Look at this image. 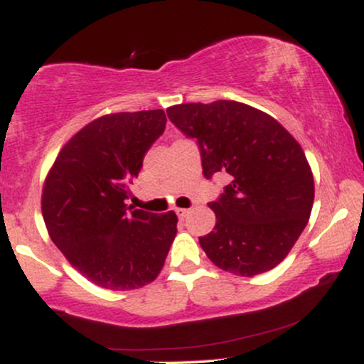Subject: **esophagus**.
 Wrapping results in <instances>:
<instances>
[{
  "label": "esophagus",
  "mask_w": 364,
  "mask_h": 364,
  "mask_svg": "<svg viewBox=\"0 0 364 364\" xmlns=\"http://www.w3.org/2000/svg\"><path fill=\"white\" fill-rule=\"evenodd\" d=\"M176 214L179 219H183V217H186L188 214H190V210H188V208H176Z\"/></svg>",
  "instance_id": "obj_1"
}]
</instances>
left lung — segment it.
<instances>
[{
	"mask_svg": "<svg viewBox=\"0 0 364 364\" xmlns=\"http://www.w3.org/2000/svg\"><path fill=\"white\" fill-rule=\"evenodd\" d=\"M168 116L198 140L205 178L231 176L220 198L208 203L215 228L198 237L203 252L241 277L272 270L311 214L315 183L301 145L277 119L243 102L178 104Z\"/></svg>",
	"mask_w": 364,
	"mask_h": 364,
	"instance_id": "8db88e82",
	"label": "left lung"
}]
</instances>
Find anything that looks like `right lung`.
Wrapping results in <instances>:
<instances>
[{
  "mask_svg": "<svg viewBox=\"0 0 364 364\" xmlns=\"http://www.w3.org/2000/svg\"><path fill=\"white\" fill-rule=\"evenodd\" d=\"M164 128L162 109L104 114L63 145L46 176L41 205L53 243L104 289L156 281L176 237L173 210L157 215L124 203Z\"/></svg>",
  "mask_w": 364,
  "mask_h": 364,
  "instance_id": "1",
  "label": "right lung"
}]
</instances>
